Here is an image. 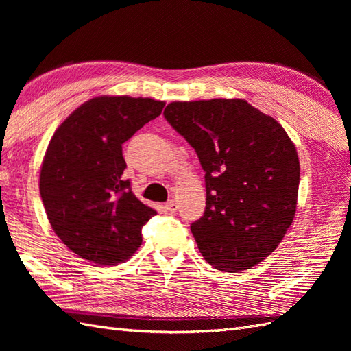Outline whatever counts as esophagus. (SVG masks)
<instances>
[{
    "mask_svg": "<svg viewBox=\"0 0 351 351\" xmlns=\"http://www.w3.org/2000/svg\"><path fill=\"white\" fill-rule=\"evenodd\" d=\"M164 206H165V209L169 210V212H176V210H177V202L171 199V200H168Z\"/></svg>",
    "mask_w": 351,
    "mask_h": 351,
    "instance_id": "obj_1",
    "label": "esophagus"
}]
</instances>
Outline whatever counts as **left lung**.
<instances>
[{
    "mask_svg": "<svg viewBox=\"0 0 351 351\" xmlns=\"http://www.w3.org/2000/svg\"><path fill=\"white\" fill-rule=\"evenodd\" d=\"M164 117L205 171L206 208L190 226L202 256L224 272L268 258L291 226L300 183L282 125L244 99L171 102Z\"/></svg>",
    "mask_w": 351,
    "mask_h": 351,
    "instance_id": "1",
    "label": "left lung"
}]
</instances>
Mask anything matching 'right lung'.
Returning <instances> with one entry per match:
<instances>
[{"mask_svg":"<svg viewBox=\"0 0 351 351\" xmlns=\"http://www.w3.org/2000/svg\"><path fill=\"white\" fill-rule=\"evenodd\" d=\"M151 98L98 97L82 104L56 130L42 161L39 192L49 224L77 256L117 265L142 244L156 210L132 192L123 143L161 114Z\"/></svg>","mask_w":351,"mask_h":351,"instance_id":"add662e5","label":"right lung"}]
</instances>
